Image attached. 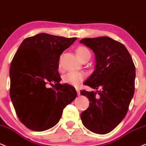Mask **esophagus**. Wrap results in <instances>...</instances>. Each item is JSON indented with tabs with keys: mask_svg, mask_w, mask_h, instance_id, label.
I'll return each instance as SVG.
<instances>
[{
	"mask_svg": "<svg viewBox=\"0 0 146 146\" xmlns=\"http://www.w3.org/2000/svg\"><path fill=\"white\" fill-rule=\"evenodd\" d=\"M76 92H77V95H78V96H80V90H78V89H76Z\"/></svg>",
	"mask_w": 146,
	"mask_h": 146,
	"instance_id": "34e87169",
	"label": "esophagus"
}]
</instances>
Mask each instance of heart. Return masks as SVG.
I'll use <instances>...</instances> for the list:
<instances>
[{
    "mask_svg": "<svg viewBox=\"0 0 146 146\" xmlns=\"http://www.w3.org/2000/svg\"><path fill=\"white\" fill-rule=\"evenodd\" d=\"M76 52L77 56L80 60L87 57V56H91L90 50L84 46H79L76 49ZM85 74L84 73L77 72H70L63 76V80L64 83L69 84L72 86L77 87L85 79Z\"/></svg>",
    "mask_w": 146,
    "mask_h": 146,
    "instance_id": "b5f03b06",
    "label": "heart"
}]
</instances>
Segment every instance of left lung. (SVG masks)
<instances>
[{
  "label": "left lung",
  "instance_id": "8db88e82",
  "mask_svg": "<svg viewBox=\"0 0 146 146\" xmlns=\"http://www.w3.org/2000/svg\"><path fill=\"white\" fill-rule=\"evenodd\" d=\"M80 43L95 54V70L85 85L96 90L80 92L90 102L88 109L80 114V118L90 131L107 134L127 113L135 92V65L124 44L111 37L84 38ZM98 88L101 90L98 91Z\"/></svg>",
  "mask_w": 146,
  "mask_h": 146
}]
</instances>
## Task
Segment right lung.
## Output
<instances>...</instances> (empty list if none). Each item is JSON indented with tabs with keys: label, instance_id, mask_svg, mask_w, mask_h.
Instances as JSON below:
<instances>
[{
	"label": "right lung",
	"instance_id": "1",
	"mask_svg": "<svg viewBox=\"0 0 146 146\" xmlns=\"http://www.w3.org/2000/svg\"><path fill=\"white\" fill-rule=\"evenodd\" d=\"M76 39L39 33L19 46L10 66L9 94L19 119L29 129L44 131L55 126L63 109L76 98L74 87L59 83L57 70L61 54ZM52 82L53 88H47Z\"/></svg>",
	"mask_w": 146,
	"mask_h": 146
}]
</instances>
